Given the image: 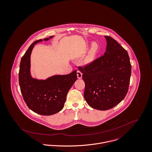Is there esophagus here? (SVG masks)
Wrapping results in <instances>:
<instances>
[{"instance_id":"esophagus-1","label":"esophagus","mask_w":152,"mask_h":152,"mask_svg":"<svg viewBox=\"0 0 152 152\" xmlns=\"http://www.w3.org/2000/svg\"><path fill=\"white\" fill-rule=\"evenodd\" d=\"M77 76L78 79H81L82 77V73L80 70L77 71Z\"/></svg>"}]
</instances>
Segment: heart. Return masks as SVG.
<instances>
[{
	"label": "heart",
	"mask_w": 152,
	"mask_h": 152,
	"mask_svg": "<svg viewBox=\"0 0 152 152\" xmlns=\"http://www.w3.org/2000/svg\"><path fill=\"white\" fill-rule=\"evenodd\" d=\"M99 45L97 42H94L91 44L90 49L89 50L87 58V60L88 62H91L94 60L99 50Z\"/></svg>",
	"instance_id": "1"
}]
</instances>
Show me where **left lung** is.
Segmentation results:
<instances>
[{
    "instance_id": "left-lung-1",
    "label": "left lung",
    "mask_w": 152,
    "mask_h": 152,
    "mask_svg": "<svg viewBox=\"0 0 152 152\" xmlns=\"http://www.w3.org/2000/svg\"><path fill=\"white\" fill-rule=\"evenodd\" d=\"M104 55L91 63L79 67L85 83L84 97L99 110L113 108L126 96L130 82L131 65L126 51L110 36Z\"/></svg>"
}]
</instances>
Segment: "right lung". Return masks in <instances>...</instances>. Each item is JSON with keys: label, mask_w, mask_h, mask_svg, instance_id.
<instances>
[{"label": "right lung", "mask_w": 152, "mask_h": 152, "mask_svg": "<svg viewBox=\"0 0 152 152\" xmlns=\"http://www.w3.org/2000/svg\"><path fill=\"white\" fill-rule=\"evenodd\" d=\"M53 36L44 39L48 41ZM42 40L34 42L21 58L18 81L23 99L28 107L42 115H51L62 110L69 89L77 80V72L66 75H55L46 80L33 78L30 73V56L34 45Z\"/></svg>", "instance_id": "add662e5"}]
</instances>
